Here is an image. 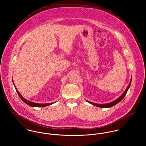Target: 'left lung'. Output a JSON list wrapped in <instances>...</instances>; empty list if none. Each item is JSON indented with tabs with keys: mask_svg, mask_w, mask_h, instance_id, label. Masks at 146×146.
I'll use <instances>...</instances> for the list:
<instances>
[{
	"mask_svg": "<svg viewBox=\"0 0 146 146\" xmlns=\"http://www.w3.org/2000/svg\"><path fill=\"white\" fill-rule=\"evenodd\" d=\"M131 82H132V77L131 79V80H130V82L129 83L128 86L127 87V88H126L124 92L123 93L119 98H118L117 99H116L115 100L113 101L112 102H110V103H106V104H98V103H93V102H91L88 101H87V102H88L89 103L91 104H93L95 106L101 107V108H110V107H112L114 106V105H115L116 104H117L118 103H119V102H121L123 99V98L125 97L128 90L130 87V86L131 84Z\"/></svg>",
	"mask_w": 146,
	"mask_h": 146,
	"instance_id": "1",
	"label": "left lung"
}]
</instances>
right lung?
Masks as SVG:
<instances>
[{
	"mask_svg": "<svg viewBox=\"0 0 146 146\" xmlns=\"http://www.w3.org/2000/svg\"><path fill=\"white\" fill-rule=\"evenodd\" d=\"M13 84L15 87V88L17 90V92L18 93V94L19 95V97L21 98V99L25 103H26L27 104L31 106V107H46V106H49V105H51L52 104H53V103H44V104H42V103H34V102H31V101H28L27 100H26L25 98H24L20 94V93L18 92V90L17 89L16 87L15 86L14 84V82L13 81Z\"/></svg>",
	"mask_w": 146,
	"mask_h": 146,
	"instance_id": "1",
	"label": "right lung"
}]
</instances>
